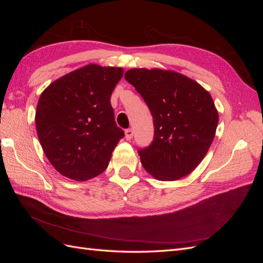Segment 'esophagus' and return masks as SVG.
I'll return each mask as SVG.
<instances>
[{
  "label": "esophagus",
  "instance_id": "esophagus-1",
  "mask_svg": "<svg viewBox=\"0 0 263 263\" xmlns=\"http://www.w3.org/2000/svg\"><path fill=\"white\" fill-rule=\"evenodd\" d=\"M133 135H134V130L132 128L125 130V138L127 140H130L133 138Z\"/></svg>",
  "mask_w": 263,
  "mask_h": 263
}]
</instances>
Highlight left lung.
I'll return each mask as SVG.
<instances>
[{
  "instance_id": "obj_1",
  "label": "left lung",
  "mask_w": 263,
  "mask_h": 263,
  "mask_svg": "<svg viewBox=\"0 0 263 263\" xmlns=\"http://www.w3.org/2000/svg\"><path fill=\"white\" fill-rule=\"evenodd\" d=\"M125 80L141 95L154 118L155 138L138 151L145 170L176 181L201 163L214 140L218 112L209 91L172 70L134 68Z\"/></svg>"
}]
</instances>
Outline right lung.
Segmentation results:
<instances>
[{"mask_svg":"<svg viewBox=\"0 0 263 263\" xmlns=\"http://www.w3.org/2000/svg\"><path fill=\"white\" fill-rule=\"evenodd\" d=\"M123 74V68L91 63L57 79L42 93L35 115L38 139L62 176L86 181L107 168L124 137L110 105Z\"/></svg>","mask_w":263,"mask_h":263,"instance_id":"add662e5","label":"right lung"}]
</instances>
